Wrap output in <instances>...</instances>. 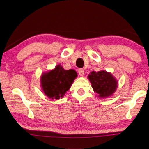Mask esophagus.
<instances>
[{"label":"esophagus","mask_w":149,"mask_h":149,"mask_svg":"<svg viewBox=\"0 0 149 149\" xmlns=\"http://www.w3.org/2000/svg\"><path fill=\"white\" fill-rule=\"evenodd\" d=\"M78 73H79V74L81 75V76H83V75H84V71L83 69H79Z\"/></svg>","instance_id":"obj_1"}]
</instances>
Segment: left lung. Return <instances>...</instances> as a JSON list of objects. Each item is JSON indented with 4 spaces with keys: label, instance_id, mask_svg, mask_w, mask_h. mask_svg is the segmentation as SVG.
I'll return each instance as SVG.
<instances>
[{
    "label": "left lung",
    "instance_id": "8db88e82",
    "mask_svg": "<svg viewBox=\"0 0 149 149\" xmlns=\"http://www.w3.org/2000/svg\"><path fill=\"white\" fill-rule=\"evenodd\" d=\"M88 78L94 92L99 94L98 97L100 99L112 96L118 88V80L110 72L105 70L91 72Z\"/></svg>",
    "mask_w": 149,
    "mask_h": 149
}]
</instances>
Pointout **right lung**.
Wrapping results in <instances>:
<instances>
[{"mask_svg": "<svg viewBox=\"0 0 149 149\" xmlns=\"http://www.w3.org/2000/svg\"><path fill=\"white\" fill-rule=\"evenodd\" d=\"M77 77L74 70H65L61 65L41 75L40 84L43 92L51 99H59L65 96Z\"/></svg>", "mask_w": 149, "mask_h": 149, "instance_id": "right-lung-1", "label": "right lung"}]
</instances>
